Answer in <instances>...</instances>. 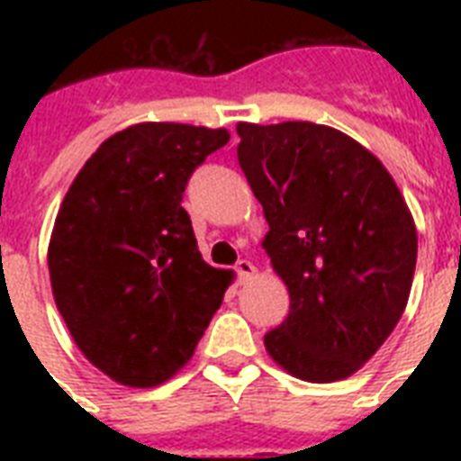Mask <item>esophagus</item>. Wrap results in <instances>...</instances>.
<instances>
[{
	"label": "esophagus",
	"mask_w": 461,
	"mask_h": 461,
	"mask_svg": "<svg viewBox=\"0 0 461 461\" xmlns=\"http://www.w3.org/2000/svg\"><path fill=\"white\" fill-rule=\"evenodd\" d=\"M234 270H237V277H239V282H241V285H246L249 280H253V277H256V273H258L251 260H239Z\"/></svg>",
	"instance_id": "obj_1"
}]
</instances>
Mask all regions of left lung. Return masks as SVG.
Segmentation results:
<instances>
[{
  "instance_id": "obj_1",
  "label": "left lung",
  "mask_w": 461,
  "mask_h": 461,
  "mask_svg": "<svg viewBox=\"0 0 461 461\" xmlns=\"http://www.w3.org/2000/svg\"><path fill=\"white\" fill-rule=\"evenodd\" d=\"M239 165L263 205V249L289 289L267 354L308 383L349 378L407 308L416 227L383 162L347 133L313 124L237 126Z\"/></svg>"
}]
</instances>
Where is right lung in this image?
Masks as SVG:
<instances>
[{"instance_id":"1","label":"right lung","mask_w":461,"mask_h":461,"mask_svg":"<svg viewBox=\"0 0 461 461\" xmlns=\"http://www.w3.org/2000/svg\"><path fill=\"white\" fill-rule=\"evenodd\" d=\"M227 129L146 122L114 133L76 174L47 249L54 303L90 364L129 387L194 357L231 282L195 244L184 188Z\"/></svg>"}]
</instances>
